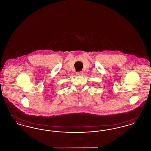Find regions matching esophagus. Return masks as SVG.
I'll use <instances>...</instances> for the list:
<instances>
[{"mask_svg": "<svg viewBox=\"0 0 151 151\" xmlns=\"http://www.w3.org/2000/svg\"><path fill=\"white\" fill-rule=\"evenodd\" d=\"M76 75H78V76H81V75H83V72H78L76 73Z\"/></svg>", "mask_w": 151, "mask_h": 151, "instance_id": "1", "label": "esophagus"}]
</instances>
